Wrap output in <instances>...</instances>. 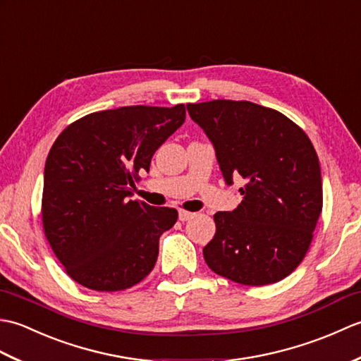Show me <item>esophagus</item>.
I'll return each mask as SVG.
<instances>
[{
  "label": "esophagus",
  "mask_w": 361,
  "mask_h": 361,
  "mask_svg": "<svg viewBox=\"0 0 361 361\" xmlns=\"http://www.w3.org/2000/svg\"><path fill=\"white\" fill-rule=\"evenodd\" d=\"M192 217H194L192 212L185 211V209H180V211H178V219H180L181 221H188V220H190Z\"/></svg>",
  "instance_id": "esophagus-1"
}]
</instances>
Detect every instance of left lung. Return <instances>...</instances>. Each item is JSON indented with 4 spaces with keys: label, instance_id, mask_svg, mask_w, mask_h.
<instances>
[{
    "label": "left lung",
    "instance_id": "left-lung-1",
    "mask_svg": "<svg viewBox=\"0 0 361 361\" xmlns=\"http://www.w3.org/2000/svg\"><path fill=\"white\" fill-rule=\"evenodd\" d=\"M216 150L226 185L247 181L242 203L217 212L203 248L214 273L243 286L274 283L301 264L323 209L315 149L293 121L248 101L188 104Z\"/></svg>",
    "mask_w": 361,
    "mask_h": 361
}]
</instances>
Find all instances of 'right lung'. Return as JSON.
<instances>
[{
    "label": "right lung",
    "mask_w": 361,
    "mask_h": 361,
    "mask_svg": "<svg viewBox=\"0 0 361 361\" xmlns=\"http://www.w3.org/2000/svg\"><path fill=\"white\" fill-rule=\"evenodd\" d=\"M186 119V109L133 105L87 114L52 144L42 219L60 264L80 286L119 291L155 267L159 235L178 212L132 200L137 173Z\"/></svg>",
    "instance_id": "obj_1"
}]
</instances>
